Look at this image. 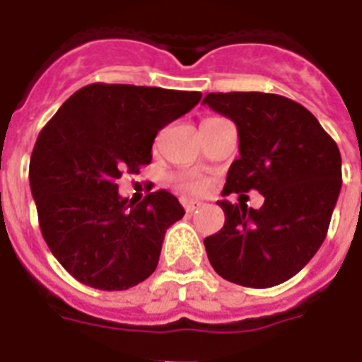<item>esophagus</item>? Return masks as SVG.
I'll return each instance as SVG.
<instances>
[{"instance_id":"34e87169","label":"esophagus","mask_w":362,"mask_h":362,"mask_svg":"<svg viewBox=\"0 0 362 362\" xmlns=\"http://www.w3.org/2000/svg\"><path fill=\"white\" fill-rule=\"evenodd\" d=\"M182 204H184L186 212H193V210L201 206V203H199V201H193V199H182Z\"/></svg>"}]
</instances>
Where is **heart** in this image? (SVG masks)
I'll return each instance as SVG.
<instances>
[{
	"mask_svg": "<svg viewBox=\"0 0 362 362\" xmlns=\"http://www.w3.org/2000/svg\"><path fill=\"white\" fill-rule=\"evenodd\" d=\"M182 187H184L186 192L199 193L204 189V182L199 180V178H187V180L182 182Z\"/></svg>",
	"mask_w": 362,
	"mask_h": 362,
	"instance_id": "heart-1",
	"label": "heart"
}]
</instances>
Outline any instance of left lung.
I'll use <instances>...</instances> for the list:
<instances>
[{
    "instance_id": "obj_1",
    "label": "left lung",
    "mask_w": 362,
    "mask_h": 362,
    "mask_svg": "<svg viewBox=\"0 0 362 362\" xmlns=\"http://www.w3.org/2000/svg\"><path fill=\"white\" fill-rule=\"evenodd\" d=\"M203 103L238 129L240 158L229 167L223 193L255 189L264 197L257 210L218 203L226 223L204 238L210 264L238 286H278L325 240L342 186L340 150L308 109L284 95L218 92Z\"/></svg>"
}]
</instances>
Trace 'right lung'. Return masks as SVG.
<instances>
[{
	"label": "right lung",
	"instance_id": "obj_1",
	"mask_svg": "<svg viewBox=\"0 0 362 362\" xmlns=\"http://www.w3.org/2000/svg\"><path fill=\"white\" fill-rule=\"evenodd\" d=\"M201 101V92L88 84L37 136L30 186L42 238L84 286L124 291L158 267L165 231L184 216L175 195H118V178L152 161L159 129Z\"/></svg>",
	"mask_w": 362,
	"mask_h": 362
}]
</instances>
